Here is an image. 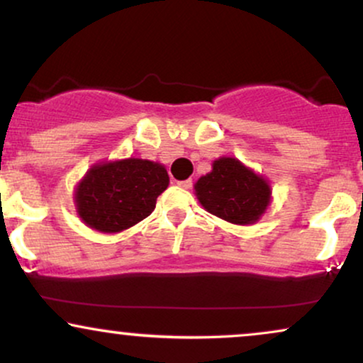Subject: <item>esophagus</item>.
<instances>
[{
    "mask_svg": "<svg viewBox=\"0 0 363 363\" xmlns=\"http://www.w3.org/2000/svg\"><path fill=\"white\" fill-rule=\"evenodd\" d=\"M177 184L181 186L182 189H189V187L193 186V179H186V181H179Z\"/></svg>",
    "mask_w": 363,
    "mask_h": 363,
    "instance_id": "34e87169",
    "label": "esophagus"
}]
</instances>
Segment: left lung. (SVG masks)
I'll use <instances>...</instances> for the list:
<instances>
[{"label":"left lung","instance_id":"8db88e82","mask_svg":"<svg viewBox=\"0 0 363 363\" xmlns=\"http://www.w3.org/2000/svg\"><path fill=\"white\" fill-rule=\"evenodd\" d=\"M194 189L204 209L235 225L259 220L270 199L267 182L230 157L215 160L211 172L201 177Z\"/></svg>","mask_w":363,"mask_h":363}]
</instances>
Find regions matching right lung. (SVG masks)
I'll use <instances>...</instances> for the list:
<instances>
[{
  "instance_id": "1",
  "label": "right lung",
  "mask_w": 363,
  "mask_h": 363,
  "mask_svg": "<svg viewBox=\"0 0 363 363\" xmlns=\"http://www.w3.org/2000/svg\"><path fill=\"white\" fill-rule=\"evenodd\" d=\"M167 186V170L150 160L94 165L77 186V213L91 228L116 233L150 215Z\"/></svg>"
}]
</instances>
